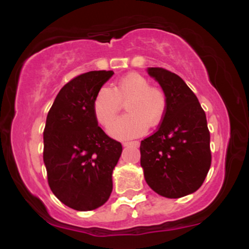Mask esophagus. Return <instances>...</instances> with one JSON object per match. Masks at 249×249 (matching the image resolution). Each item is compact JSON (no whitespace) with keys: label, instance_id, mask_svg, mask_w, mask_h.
I'll list each match as a JSON object with an SVG mask.
<instances>
[{"label":"esophagus","instance_id":"obj_1","mask_svg":"<svg viewBox=\"0 0 249 249\" xmlns=\"http://www.w3.org/2000/svg\"><path fill=\"white\" fill-rule=\"evenodd\" d=\"M123 146H124V147H128V146L139 147V142H123Z\"/></svg>","mask_w":249,"mask_h":249}]
</instances>
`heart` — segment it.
Instances as JSON below:
<instances>
[{"label":"heart","instance_id":"b5f03b06","mask_svg":"<svg viewBox=\"0 0 249 249\" xmlns=\"http://www.w3.org/2000/svg\"><path fill=\"white\" fill-rule=\"evenodd\" d=\"M122 103H126L128 115L107 128V133L119 141L136 138L146 132L148 125L158 126L164 119L167 99L162 90L151 87L148 79L139 73H128L113 89L103 87L93 99V115L99 124H110L118 115Z\"/></svg>","mask_w":249,"mask_h":249}]
</instances>
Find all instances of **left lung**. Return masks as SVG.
Instances as JSON below:
<instances>
[{"mask_svg":"<svg viewBox=\"0 0 249 249\" xmlns=\"http://www.w3.org/2000/svg\"><path fill=\"white\" fill-rule=\"evenodd\" d=\"M167 99L160 126L141 142V165L147 185L177 199L196 192L211 167L210 131L205 111L187 84L162 68H147Z\"/></svg>","mask_w":249,"mask_h":249,"instance_id":"8db88e82","label":"left lung"}]
</instances>
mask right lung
I'll list each match as a JSON object with an SVG mask.
<instances>
[{
  "label": "right lung",
  "mask_w": 249,
  "mask_h": 249,
  "mask_svg": "<svg viewBox=\"0 0 249 249\" xmlns=\"http://www.w3.org/2000/svg\"><path fill=\"white\" fill-rule=\"evenodd\" d=\"M113 71H90L71 79L47 116L43 160L56 198L76 211L101 207L112 192L119 142L105 134L93 115V99Z\"/></svg>",
  "instance_id": "right-lung-1"
}]
</instances>
